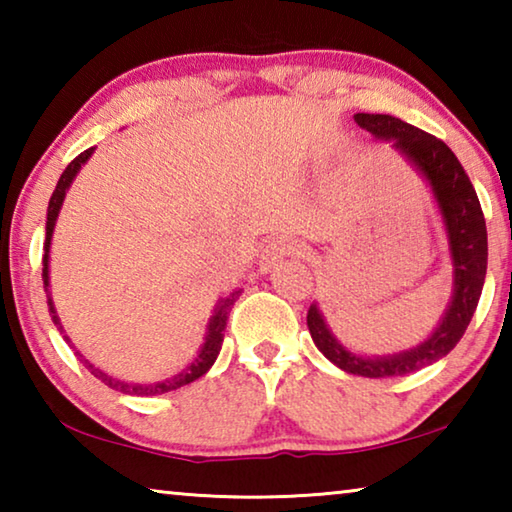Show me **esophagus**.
<instances>
[{
    "instance_id": "esophagus-1",
    "label": "esophagus",
    "mask_w": 512,
    "mask_h": 512,
    "mask_svg": "<svg viewBox=\"0 0 512 512\" xmlns=\"http://www.w3.org/2000/svg\"><path fill=\"white\" fill-rule=\"evenodd\" d=\"M293 255H298V246L293 244V239L275 237L273 241H268V246L264 248L259 268H262V271H271L277 262H282L284 257H293Z\"/></svg>"
}]
</instances>
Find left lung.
I'll return each mask as SVG.
<instances>
[{
	"instance_id": "left-lung-1",
	"label": "left lung",
	"mask_w": 512,
	"mask_h": 512,
	"mask_svg": "<svg viewBox=\"0 0 512 512\" xmlns=\"http://www.w3.org/2000/svg\"><path fill=\"white\" fill-rule=\"evenodd\" d=\"M354 121L363 131L375 135L377 140H393L395 149L406 155L413 162V167L429 180L433 198H436L438 210L443 214L449 250H452L454 296L436 332L427 341L411 350L388 354V357H359V354L345 350L329 332L316 305H311L307 311V327L316 348L334 366L350 372V375L370 379L402 377L443 359L463 339L476 305H479L485 282L488 232H485L479 196H476L461 162L443 140L391 115L359 112V115H354Z\"/></svg>"
}]
</instances>
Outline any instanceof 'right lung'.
<instances>
[{"instance_id": "add662e5", "label": "right lung", "mask_w": 512, "mask_h": 512, "mask_svg": "<svg viewBox=\"0 0 512 512\" xmlns=\"http://www.w3.org/2000/svg\"><path fill=\"white\" fill-rule=\"evenodd\" d=\"M92 151H94V146H92V149H88V151H83L81 155H76V158L67 164V169L63 171V176H60L58 185L54 189V194H51V201H49V207H47L45 257H42V282H45V291L49 289V246H51V235H54V225H56V219H58V212H60V207H63V201H65V194H67L69 185H72V180L76 178V173H79L81 164L88 162ZM239 296H241V289L239 291H232L228 298H223L219 305H216L214 316L210 318V325H207L205 343H203L201 352H198V357L192 363H189L185 370H180L178 375H173L171 379L155 381V384H126V381L110 377L103 370L94 368L92 363L85 359L79 350H74V354H76V357H79V361L92 372L94 377L101 379L103 384H106L108 388H112V391H119V393H126V395H142V397H151V395H162V393L176 391V388L192 384V381H196L198 377H203L205 372L212 368V363L216 361V357H219V352H221L223 332H225V323H228L230 309H232V305H235ZM47 305H49V311H51V320H54V325L60 329V332H63V325H60V318L56 316V309H54V302H51V298L47 300ZM63 339L69 343V336H63Z\"/></svg>"}]
</instances>
